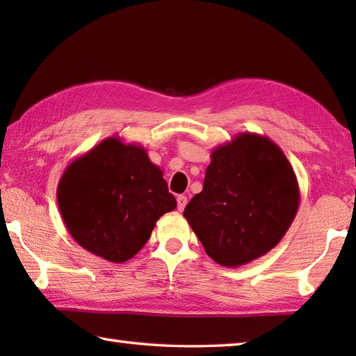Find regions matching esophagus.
<instances>
[{
	"instance_id": "1",
	"label": "esophagus",
	"mask_w": 356,
	"mask_h": 356,
	"mask_svg": "<svg viewBox=\"0 0 356 356\" xmlns=\"http://www.w3.org/2000/svg\"><path fill=\"white\" fill-rule=\"evenodd\" d=\"M185 206H186V196L179 195L177 196V209H179V212H182V210L185 209Z\"/></svg>"
}]
</instances>
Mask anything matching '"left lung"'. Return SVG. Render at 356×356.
<instances>
[{
  "label": "left lung",
  "mask_w": 356,
  "mask_h": 356,
  "mask_svg": "<svg viewBox=\"0 0 356 356\" xmlns=\"http://www.w3.org/2000/svg\"><path fill=\"white\" fill-rule=\"evenodd\" d=\"M210 159L202 191L184 216L216 264L240 267L286 236L300 204L297 176L278 144L250 131L215 147Z\"/></svg>",
  "instance_id": "left-lung-1"
}]
</instances>
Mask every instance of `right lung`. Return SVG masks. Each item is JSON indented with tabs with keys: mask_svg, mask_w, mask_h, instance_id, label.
Wrapping results in <instances>:
<instances>
[{
	"mask_svg": "<svg viewBox=\"0 0 356 356\" xmlns=\"http://www.w3.org/2000/svg\"><path fill=\"white\" fill-rule=\"evenodd\" d=\"M56 197L75 242L116 264L134 257L156 220L177 206L146 149L118 136L72 161L59 179Z\"/></svg>",
	"mask_w": 356,
	"mask_h": 356,
	"instance_id": "right-lung-1",
	"label": "right lung"
}]
</instances>
